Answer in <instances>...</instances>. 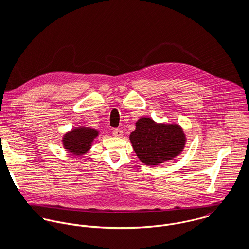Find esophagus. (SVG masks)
<instances>
[{
    "instance_id": "1",
    "label": "esophagus",
    "mask_w": 249,
    "mask_h": 249,
    "mask_svg": "<svg viewBox=\"0 0 249 249\" xmlns=\"http://www.w3.org/2000/svg\"><path fill=\"white\" fill-rule=\"evenodd\" d=\"M113 135L115 136V137H123V135H124V132H123V130L122 129H118V128H116V129H114V131H113Z\"/></svg>"
}]
</instances>
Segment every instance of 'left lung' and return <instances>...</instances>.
Returning <instances> with one entry per match:
<instances>
[{
    "label": "left lung",
    "mask_w": 249,
    "mask_h": 249,
    "mask_svg": "<svg viewBox=\"0 0 249 249\" xmlns=\"http://www.w3.org/2000/svg\"><path fill=\"white\" fill-rule=\"evenodd\" d=\"M129 135L132 147L147 166H157L178 157L185 148L187 138L183 128L175 123H157L142 117Z\"/></svg>",
    "instance_id": "obj_1"
}]
</instances>
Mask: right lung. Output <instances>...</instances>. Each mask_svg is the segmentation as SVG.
Returning <instances> with one entry per match:
<instances>
[{"mask_svg":"<svg viewBox=\"0 0 249 249\" xmlns=\"http://www.w3.org/2000/svg\"><path fill=\"white\" fill-rule=\"evenodd\" d=\"M99 135L100 131L98 129L78 126L67 131L63 135L61 142L66 151L75 156H82L91 149L94 140Z\"/></svg>","mask_w":249,"mask_h":249,"instance_id":"right-lung-1","label":"right lung"}]
</instances>
